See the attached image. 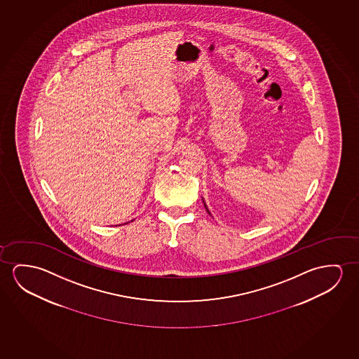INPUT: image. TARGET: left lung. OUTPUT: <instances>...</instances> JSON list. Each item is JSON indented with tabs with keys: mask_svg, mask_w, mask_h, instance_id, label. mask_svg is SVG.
Listing matches in <instances>:
<instances>
[{
	"mask_svg": "<svg viewBox=\"0 0 359 359\" xmlns=\"http://www.w3.org/2000/svg\"><path fill=\"white\" fill-rule=\"evenodd\" d=\"M203 203H204L205 209H206V211H208V212L210 214L209 209H208V206H206V204H205L204 199H203ZM210 215H211V214H210Z\"/></svg>",
	"mask_w": 359,
	"mask_h": 359,
	"instance_id": "8db88e82",
	"label": "left lung"
}]
</instances>
